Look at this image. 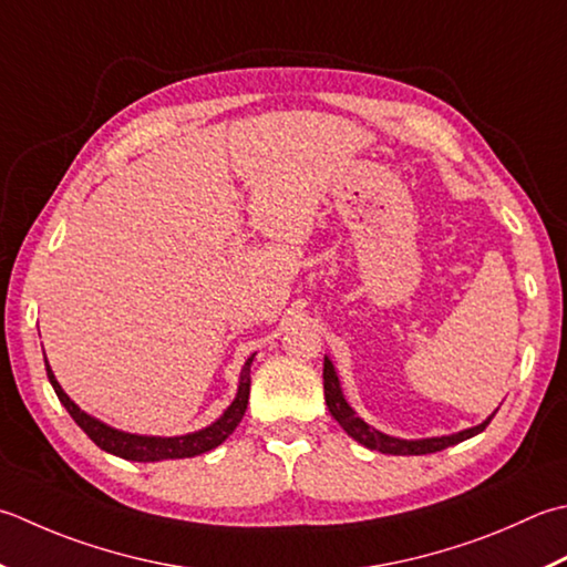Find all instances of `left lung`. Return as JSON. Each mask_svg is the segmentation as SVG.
<instances>
[{"mask_svg":"<svg viewBox=\"0 0 567 567\" xmlns=\"http://www.w3.org/2000/svg\"><path fill=\"white\" fill-rule=\"evenodd\" d=\"M324 398H327V408L331 417L337 420V423L347 430V435L353 437L357 442H361L363 447L369 450H379L383 454H430V452H440L445 447L457 445V442L470 440L474 435H480V432L492 423L489 415L484 420L482 425L470 427V430H462V432H454V435H442V437H427V440H401V437H391V435H383L375 427H371L369 423H363V420L353 413V408L347 403V398L341 393V385H339V375L334 371V365L324 357Z\"/></svg>","mask_w":567,"mask_h":567,"instance_id":"obj_1","label":"left lung"}]
</instances>
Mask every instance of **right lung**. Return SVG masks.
<instances>
[{"instance_id":"add662e5","label":"right lung","mask_w":567,"mask_h":567,"mask_svg":"<svg viewBox=\"0 0 567 567\" xmlns=\"http://www.w3.org/2000/svg\"><path fill=\"white\" fill-rule=\"evenodd\" d=\"M43 361H47V357H43ZM250 363H252V357L246 361V365H243L236 401L226 408V413L220 415L214 425H208L198 432H188V435H179V437L132 435V432H122V430L100 423V420H95L93 415L83 413V410L63 393V388L59 385V381H55L49 361H47V375H49L55 395H59V401L63 403V408L69 410L71 417L78 423V427H81L100 450H105L110 454H115V457L130 460V462H159V460H184V457H196V454H204L208 450L218 447L220 442H224L230 432L238 427V423L243 420V415H246V408H248Z\"/></svg>"}]
</instances>
